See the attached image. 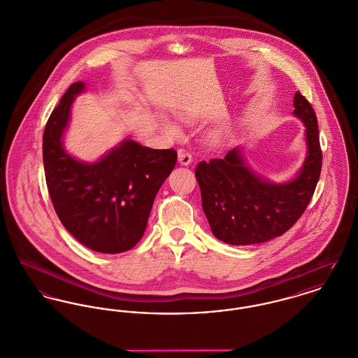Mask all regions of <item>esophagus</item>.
<instances>
[{"label": "esophagus", "instance_id": "34e87169", "mask_svg": "<svg viewBox=\"0 0 358 358\" xmlns=\"http://www.w3.org/2000/svg\"><path fill=\"white\" fill-rule=\"evenodd\" d=\"M178 162H180V165L188 166L192 162V155L185 150H180L178 151Z\"/></svg>", "mask_w": 358, "mask_h": 358}]
</instances>
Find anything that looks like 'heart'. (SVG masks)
<instances>
[{"instance_id":"1","label":"heart","mask_w":358,"mask_h":358,"mask_svg":"<svg viewBox=\"0 0 358 358\" xmlns=\"http://www.w3.org/2000/svg\"><path fill=\"white\" fill-rule=\"evenodd\" d=\"M182 120H185V121H189V117L188 115H184L182 117ZM164 125H165L166 131L170 134V135H173V136H177L178 134H180V131H178V128H177V125H174L173 122H170V121H164Z\"/></svg>"}]
</instances>
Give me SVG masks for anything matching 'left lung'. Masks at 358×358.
Here are the masks:
<instances>
[{"label":"left lung","instance_id":"8db88e82","mask_svg":"<svg viewBox=\"0 0 358 358\" xmlns=\"http://www.w3.org/2000/svg\"><path fill=\"white\" fill-rule=\"evenodd\" d=\"M293 105V114L305 125L308 151L292 181L275 184L260 177L247 165L238 147L223 159L203 161L196 167L203 211L220 241L230 245L270 241L286 233L309 204L322 171L317 118L301 92L294 94Z\"/></svg>","mask_w":358,"mask_h":358}]
</instances>
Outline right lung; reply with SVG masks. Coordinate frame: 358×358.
<instances>
[{
  "mask_svg": "<svg viewBox=\"0 0 358 358\" xmlns=\"http://www.w3.org/2000/svg\"><path fill=\"white\" fill-rule=\"evenodd\" d=\"M76 82L52 111L43 132V166L55 213L64 227L84 247L120 253L135 247L144 234L154 199L177 162V152L154 150L125 138L96 162L69 155L62 136Z\"/></svg>",
  "mask_w": 358,
  "mask_h": 358,
  "instance_id": "1",
  "label": "right lung"
}]
</instances>
